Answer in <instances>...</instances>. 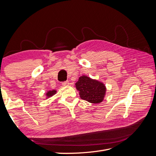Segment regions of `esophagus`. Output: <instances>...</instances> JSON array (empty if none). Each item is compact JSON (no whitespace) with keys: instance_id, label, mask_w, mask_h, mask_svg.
Listing matches in <instances>:
<instances>
[{"instance_id":"obj_1","label":"esophagus","mask_w":156,"mask_h":156,"mask_svg":"<svg viewBox=\"0 0 156 156\" xmlns=\"http://www.w3.org/2000/svg\"><path fill=\"white\" fill-rule=\"evenodd\" d=\"M62 85L64 87H67V86H69V81H66V82H64L62 83Z\"/></svg>"}]
</instances>
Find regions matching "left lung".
Masks as SVG:
<instances>
[{
    "mask_svg": "<svg viewBox=\"0 0 156 156\" xmlns=\"http://www.w3.org/2000/svg\"><path fill=\"white\" fill-rule=\"evenodd\" d=\"M75 87L82 100L94 104L101 103L106 95L107 88L105 84L87 75L79 77L75 83Z\"/></svg>",
    "mask_w": 156,
    "mask_h": 156,
    "instance_id": "left-lung-1",
    "label": "left lung"
}]
</instances>
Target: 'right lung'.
<instances>
[{
    "label": "right lung",
    "instance_id": "add662e5",
    "mask_svg": "<svg viewBox=\"0 0 156 156\" xmlns=\"http://www.w3.org/2000/svg\"><path fill=\"white\" fill-rule=\"evenodd\" d=\"M56 90H48L45 94V96H46L45 99H48L50 97H52L53 96H54L55 94H56Z\"/></svg>",
    "mask_w": 156,
    "mask_h": 156
}]
</instances>
